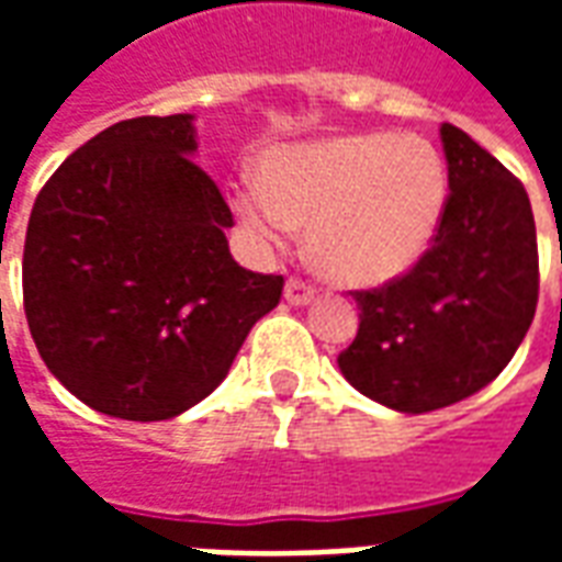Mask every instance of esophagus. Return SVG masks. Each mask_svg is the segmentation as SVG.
Wrapping results in <instances>:
<instances>
[{"mask_svg":"<svg viewBox=\"0 0 562 562\" xmlns=\"http://www.w3.org/2000/svg\"><path fill=\"white\" fill-rule=\"evenodd\" d=\"M285 301L294 306L310 304V301H313V285L304 280H297V277H292V280L285 282Z\"/></svg>","mask_w":562,"mask_h":562,"instance_id":"34e87169","label":"esophagus"}]
</instances>
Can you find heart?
Wrapping results in <instances>:
<instances>
[{"instance_id": "b5f03b06", "label": "heart", "mask_w": 562, "mask_h": 562, "mask_svg": "<svg viewBox=\"0 0 562 562\" xmlns=\"http://www.w3.org/2000/svg\"><path fill=\"white\" fill-rule=\"evenodd\" d=\"M446 201V161L430 140L361 132L270 153L261 189H240L234 210L261 244L306 228L310 258L328 280L373 285L424 256Z\"/></svg>"}]
</instances>
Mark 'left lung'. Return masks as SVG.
<instances>
[{"label": "left lung", "instance_id": "8db88e82", "mask_svg": "<svg viewBox=\"0 0 562 562\" xmlns=\"http://www.w3.org/2000/svg\"><path fill=\"white\" fill-rule=\"evenodd\" d=\"M442 222L413 268L352 292L358 334L342 376L370 401L430 413L494 382L518 352L539 304V246L527 189L451 123Z\"/></svg>", "mask_w": 562, "mask_h": 562}]
</instances>
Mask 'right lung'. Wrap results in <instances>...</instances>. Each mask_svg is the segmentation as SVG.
Returning <instances> with one entry per match:
<instances>
[{
	"label": "right lung",
	"instance_id": "1",
	"mask_svg": "<svg viewBox=\"0 0 562 562\" xmlns=\"http://www.w3.org/2000/svg\"><path fill=\"white\" fill-rule=\"evenodd\" d=\"M192 116H135L42 186L23 246L38 355L92 409L165 422L220 385L282 277L228 252L234 216L192 159Z\"/></svg>",
	"mask_w": 562,
	"mask_h": 562
}]
</instances>
